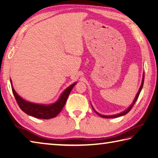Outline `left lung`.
I'll use <instances>...</instances> for the list:
<instances>
[{
    "label": "left lung",
    "instance_id": "obj_1",
    "mask_svg": "<svg viewBox=\"0 0 158 158\" xmlns=\"http://www.w3.org/2000/svg\"><path fill=\"white\" fill-rule=\"evenodd\" d=\"M144 79H145V73H143V79H142V82H141V85H140V88H139V91H138V92H137V94H136V96H135V98L134 99L132 103L131 104V105H130V106L127 107V108L125 110H123V111L121 112V113H119L115 114V115H102V114H100V113H98V112L96 111V110L94 109L93 108V106H92V105L93 110H94V112H95V113H96L97 114H98V115L100 117H103V118H108V119H109V118H116V117H121V116H123V115H126V114H127V113H128V112L130 111V110H131V109L132 108V106H134V105H135V102H136V101L137 100V99H138V98H139V96L140 93V92H141L142 88H143V83H144Z\"/></svg>",
    "mask_w": 158,
    "mask_h": 158
}]
</instances>
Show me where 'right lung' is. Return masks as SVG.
Segmentation results:
<instances>
[{
	"label": "right lung",
	"mask_w": 158,
	"mask_h": 158,
	"mask_svg": "<svg viewBox=\"0 0 158 158\" xmlns=\"http://www.w3.org/2000/svg\"><path fill=\"white\" fill-rule=\"evenodd\" d=\"M10 81H11L13 95L15 96L19 108L25 113L28 114L29 115L36 117V118L43 119L53 118V117L58 115L61 112L70 92H71L73 87L75 85V84H77V82L74 83L72 85L69 86L66 89H65L64 91L60 96V98L58 99V100L54 103L49 104V105H44V104L33 103L23 99L15 91L13 87L11 79H10Z\"/></svg>",
	"instance_id": "right-lung-1"
}]
</instances>
